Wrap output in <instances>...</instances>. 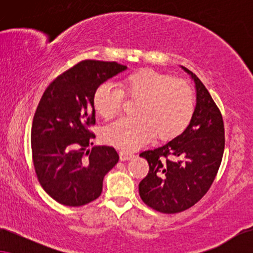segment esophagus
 <instances>
[{
	"instance_id": "obj_1",
	"label": "esophagus",
	"mask_w": 253,
	"mask_h": 253,
	"mask_svg": "<svg viewBox=\"0 0 253 253\" xmlns=\"http://www.w3.org/2000/svg\"><path fill=\"white\" fill-rule=\"evenodd\" d=\"M134 155L132 153H127V152H124V151H121L120 152V159L122 161H126V160H130V159H132Z\"/></svg>"
}]
</instances>
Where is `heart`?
<instances>
[{"mask_svg": "<svg viewBox=\"0 0 253 253\" xmlns=\"http://www.w3.org/2000/svg\"><path fill=\"white\" fill-rule=\"evenodd\" d=\"M124 93L140 99L137 119H122L105 127V143L122 151L136 150L150 141L155 134L161 140L178 137L191 123L196 109L195 93L182 79L143 69L131 74L123 83V89L112 83H102L95 89L93 103L96 113L110 120L119 115Z\"/></svg>", "mask_w": 253, "mask_h": 253, "instance_id": "1", "label": "heart"}]
</instances>
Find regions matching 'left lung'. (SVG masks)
Wrapping results in <instances>:
<instances>
[{
    "label": "left lung",
    "mask_w": 253,
    "mask_h": 253,
    "mask_svg": "<svg viewBox=\"0 0 253 253\" xmlns=\"http://www.w3.org/2000/svg\"><path fill=\"white\" fill-rule=\"evenodd\" d=\"M195 81L197 103L191 123L164 146L141 152L150 166L139 183L143 202L158 212L179 213L199 202L215 179L224 151V126L220 109L200 79Z\"/></svg>",
    "instance_id": "8db88e82"
}]
</instances>
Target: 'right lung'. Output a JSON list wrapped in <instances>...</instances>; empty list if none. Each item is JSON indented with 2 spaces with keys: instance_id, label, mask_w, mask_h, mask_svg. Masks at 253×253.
Segmentation results:
<instances>
[{
  "instance_id": "right-lung-1",
  "label": "right lung",
  "mask_w": 253,
  "mask_h": 253,
  "mask_svg": "<svg viewBox=\"0 0 253 253\" xmlns=\"http://www.w3.org/2000/svg\"><path fill=\"white\" fill-rule=\"evenodd\" d=\"M126 69L117 62L85 60L50 83L41 96L31 130L38 181L54 200L83 206L102 192L105 175L119 162L112 146H94L93 95L98 86Z\"/></svg>"
}]
</instances>
